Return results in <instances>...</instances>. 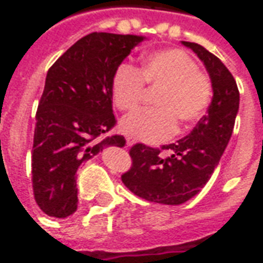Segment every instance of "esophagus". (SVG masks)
Masks as SVG:
<instances>
[{
    "instance_id": "obj_1",
    "label": "esophagus",
    "mask_w": 263,
    "mask_h": 263,
    "mask_svg": "<svg viewBox=\"0 0 263 263\" xmlns=\"http://www.w3.org/2000/svg\"><path fill=\"white\" fill-rule=\"evenodd\" d=\"M135 143V141L132 138H126V146H132Z\"/></svg>"
}]
</instances>
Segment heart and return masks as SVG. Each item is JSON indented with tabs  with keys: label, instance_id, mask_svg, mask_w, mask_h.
<instances>
[{
	"label": "heart",
	"instance_id": "1",
	"mask_svg": "<svg viewBox=\"0 0 263 263\" xmlns=\"http://www.w3.org/2000/svg\"><path fill=\"white\" fill-rule=\"evenodd\" d=\"M143 83L158 90L154 97L156 108L137 109L121 120L122 132L143 142L165 141L176 132L177 124L192 126L205 114L211 101L210 79L182 49L149 53L141 71L126 63L118 66L111 83L115 107L121 111L135 108L143 96Z\"/></svg>",
	"mask_w": 263,
	"mask_h": 263
}]
</instances>
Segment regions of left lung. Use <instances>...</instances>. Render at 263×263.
Wrapping results in <instances>:
<instances>
[{"instance_id": "left-lung-1", "label": "left lung", "mask_w": 263, "mask_h": 263, "mask_svg": "<svg viewBox=\"0 0 263 263\" xmlns=\"http://www.w3.org/2000/svg\"><path fill=\"white\" fill-rule=\"evenodd\" d=\"M182 43L197 54L210 76L213 100L207 114L187 137L163 146L172 152L166 159L159 149L134 145L132 167L121 177L134 194L167 205L186 203L207 184L231 139L239 108L237 83L224 63L198 43Z\"/></svg>"}]
</instances>
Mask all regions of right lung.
<instances>
[{"instance_id": "add662e5", "label": "right lung", "mask_w": 263, "mask_h": 263, "mask_svg": "<svg viewBox=\"0 0 263 263\" xmlns=\"http://www.w3.org/2000/svg\"><path fill=\"white\" fill-rule=\"evenodd\" d=\"M146 37L92 32L66 50L49 69L32 149V183L45 214L66 218L77 210V172L125 138L100 139L115 125L111 83L117 67Z\"/></svg>"}]
</instances>
